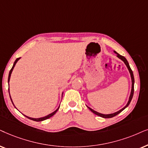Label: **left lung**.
Listing matches in <instances>:
<instances>
[{"label": "left lung", "mask_w": 148, "mask_h": 148, "mask_svg": "<svg viewBox=\"0 0 148 148\" xmlns=\"http://www.w3.org/2000/svg\"><path fill=\"white\" fill-rule=\"evenodd\" d=\"M114 52H115L117 54V57H118V58H120V59H121V60H122L124 62H125V64H126V66H127V67L128 68V69H129L130 74H131V80H132V88H131V95H130V97H129V101H128V103H127V105H126V106H125V107H124V108H123V109H121V110H119V111H118V112H115V113H114V114H103L99 113V112H97L95 111V110H92L91 108H89V107H88V106H87V107L88 108V109H89V110H90V111H91L92 112H93V113H94L95 114H96V115L99 116H101V117H102V118H104V119H110V118H112V117L115 116H116V115H118V114H119L121 113V112L122 111H123V110H125V108H127V106L129 105L130 103H131V100H132V98H133V93H134V82H135V79H134V76H133V71H132L131 68H130V66H129V63H128V62H127V59H126L124 56H121V55H119V53H117L116 52V51H114Z\"/></svg>", "instance_id": "8db88e82"}]
</instances>
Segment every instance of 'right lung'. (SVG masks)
Masks as SVG:
<instances>
[{
    "mask_svg": "<svg viewBox=\"0 0 148 148\" xmlns=\"http://www.w3.org/2000/svg\"><path fill=\"white\" fill-rule=\"evenodd\" d=\"M19 59H20V58H19L16 59V60L15 61L14 64H13V67H12V68H11V70H10V72H9V77H8V82H9L10 77H11V72H12V71H13V69L14 68V67H15V64H16V63L17 62V61H18V60H19ZM9 95H10V94H9ZM10 98H11V96H10ZM11 101H12V99H11ZM12 103H13V101H12ZM59 108H60V107H59V108H58V109H57V110H56V111L53 112V113H51V114H49L48 116H45V117L40 118V119H33V118H29V117H27V116H25V117H27V119H29L32 120V121H36V122H40V121H45V120H47V119H49V118H51V116H53L54 114L56 113L57 111H58Z\"/></svg>",
    "mask_w": 148,
    "mask_h": 148,
    "instance_id": "obj_1",
    "label": "right lung"
}]
</instances>
